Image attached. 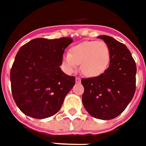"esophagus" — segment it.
Listing matches in <instances>:
<instances>
[{"label": "esophagus", "instance_id": "34e87169", "mask_svg": "<svg viewBox=\"0 0 146 146\" xmlns=\"http://www.w3.org/2000/svg\"><path fill=\"white\" fill-rule=\"evenodd\" d=\"M76 82L77 83H80L81 82V78L80 77H76Z\"/></svg>", "mask_w": 146, "mask_h": 146}]
</instances>
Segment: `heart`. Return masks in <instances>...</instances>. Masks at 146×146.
<instances>
[{"label":"heart","mask_w":146,"mask_h":146,"mask_svg":"<svg viewBox=\"0 0 146 146\" xmlns=\"http://www.w3.org/2000/svg\"><path fill=\"white\" fill-rule=\"evenodd\" d=\"M111 53L109 45L104 41H84L70 48L63 56L62 63L69 73H73L81 65V71L85 76L97 77L108 69Z\"/></svg>","instance_id":"heart-1"}]
</instances>
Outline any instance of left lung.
Listing matches in <instances>:
<instances>
[{
    "instance_id": "obj_1",
    "label": "left lung",
    "mask_w": 146,
    "mask_h": 146,
    "mask_svg": "<svg viewBox=\"0 0 146 146\" xmlns=\"http://www.w3.org/2000/svg\"><path fill=\"white\" fill-rule=\"evenodd\" d=\"M110 49V66L97 77L82 78V103L92 117L111 120L121 114L131 102L136 90V63L127 47L113 37L98 36Z\"/></svg>"
}]
</instances>
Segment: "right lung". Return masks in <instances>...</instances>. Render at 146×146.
<instances>
[{"mask_svg":"<svg viewBox=\"0 0 146 146\" xmlns=\"http://www.w3.org/2000/svg\"><path fill=\"white\" fill-rule=\"evenodd\" d=\"M70 37L36 38L19 49L10 72L11 90L17 106L31 117L44 119L60 110L75 77L60 69Z\"/></svg>","mask_w":146,"mask_h":146,"instance_id":"obj_1","label":"right lung"}]
</instances>
